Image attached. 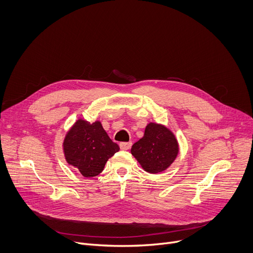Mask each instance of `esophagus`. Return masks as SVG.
<instances>
[{"mask_svg":"<svg viewBox=\"0 0 253 253\" xmlns=\"http://www.w3.org/2000/svg\"><path fill=\"white\" fill-rule=\"evenodd\" d=\"M131 146H132L131 142H122V143H120V148L122 150H128V149H130Z\"/></svg>","mask_w":253,"mask_h":253,"instance_id":"1","label":"esophagus"}]
</instances>
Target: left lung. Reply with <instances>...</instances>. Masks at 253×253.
Listing matches in <instances>:
<instances>
[{
    "label": "left lung",
    "instance_id": "1",
    "mask_svg": "<svg viewBox=\"0 0 253 253\" xmlns=\"http://www.w3.org/2000/svg\"><path fill=\"white\" fill-rule=\"evenodd\" d=\"M179 153V144L174 133L165 125L150 122L144 135L133 144L131 154L142 169L151 174L166 170Z\"/></svg>",
    "mask_w": 253,
    "mask_h": 253
}]
</instances>
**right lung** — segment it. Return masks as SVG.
<instances>
[{
    "instance_id": "add662e5",
    "label": "right lung",
    "mask_w": 253,
    "mask_h": 253,
    "mask_svg": "<svg viewBox=\"0 0 253 253\" xmlns=\"http://www.w3.org/2000/svg\"><path fill=\"white\" fill-rule=\"evenodd\" d=\"M120 150L104 130L100 121L78 119L66 133L63 152L67 163L86 178L100 174L108 159Z\"/></svg>"
}]
</instances>
